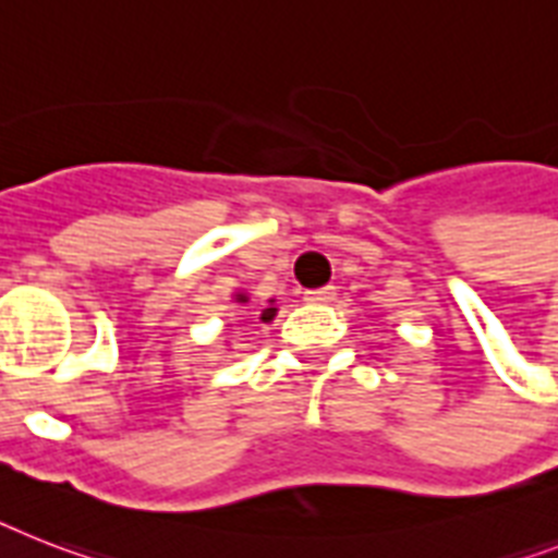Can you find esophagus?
<instances>
[{"label":"esophagus","instance_id":"obj_1","mask_svg":"<svg viewBox=\"0 0 558 558\" xmlns=\"http://www.w3.org/2000/svg\"><path fill=\"white\" fill-rule=\"evenodd\" d=\"M303 298H306L310 303H329V301H335V287L310 289V292H303Z\"/></svg>","mask_w":558,"mask_h":558}]
</instances>
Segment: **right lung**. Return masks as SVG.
<instances>
[{
  "mask_svg": "<svg viewBox=\"0 0 558 558\" xmlns=\"http://www.w3.org/2000/svg\"><path fill=\"white\" fill-rule=\"evenodd\" d=\"M238 301H240V303H246L248 298H246V294H238ZM275 312H278V310H275V306H269V310H264V312H260V320H264V324H269V320L275 318Z\"/></svg>",
  "mask_w": 558,
  "mask_h": 558,
  "instance_id": "1",
  "label": "right lung"
}]
</instances>
